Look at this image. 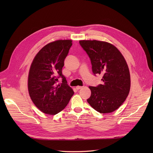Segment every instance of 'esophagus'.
Returning a JSON list of instances; mask_svg holds the SVG:
<instances>
[{
	"instance_id": "34e87169",
	"label": "esophagus",
	"mask_w": 153,
	"mask_h": 153,
	"mask_svg": "<svg viewBox=\"0 0 153 153\" xmlns=\"http://www.w3.org/2000/svg\"><path fill=\"white\" fill-rule=\"evenodd\" d=\"M83 87H82V86H76V89H77V90H79V89H82Z\"/></svg>"
}]
</instances>
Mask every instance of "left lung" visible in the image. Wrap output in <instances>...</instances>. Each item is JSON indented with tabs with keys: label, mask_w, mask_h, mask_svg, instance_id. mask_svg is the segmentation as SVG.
Returning <instances> with one entry per match:
<instances>
[{
	"label": "left lung",
	"mask_w": 153,
	"mask_h": 153,
	"mask_svg": "<svg viewBox=\"0 0 153 153\" xmlns=\"http://www.w3.org/2000/svg\"><path fill=\"white\" fill-rule=\"evenodd\" d=\"M91 59L94 75H103L102 84L89 86L91 95L87 101L101 114L114 112L126 100L130 90V75L122 53L114 46L105 41H79Z\"/></svg>",
	"instance_id": "8db88e82"
}]
</instances>
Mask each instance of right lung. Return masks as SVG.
Instances as JSON below:
<instances>
[{
	"mask_svg": "<svg viewBox=\"0 0 153 153\" xmlns=\"http://www.w3.org/2000/svg\"><path fill=\"white\" fill-rule=\"evenodd\" d=\"M72 41L57 40L50 43L36 54L30 68L28 90L32 102L41 112L55 115L68 104L74 92L62 75L64 59ZM62 83L57 85L58 79Z\"/></svg>",
	"mask_w": 153,
	"mask_h": 153,
	"instance_id": "obj_1",
	"label": "right lung"
}]
</instances>
